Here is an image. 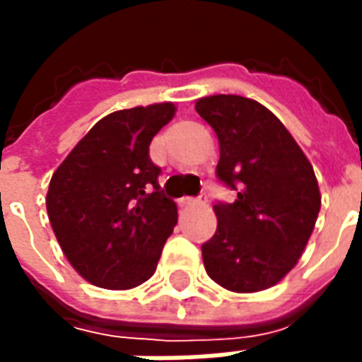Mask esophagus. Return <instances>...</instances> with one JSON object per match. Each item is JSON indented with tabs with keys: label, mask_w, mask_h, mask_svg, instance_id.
I'll use <instances>...</instances> for the list:
<instances>
[{
	"label": "esophagus",
	"mask_w": 362,
	"mask_h": 362,
	"mask_svg": "<svg viewBox=\"0 0 362 362\" xmlns=\"http://www.w3.org/2000/svg\"><path fill=\"white\" fill-rule=\"evenodd\" d=\"M194 204H202V197H180V199H178V205H180V207H186V205Z\"/></svg>",
	"instance_id": "1"
}]
</instances>
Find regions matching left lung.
I'll return each instance as SVG.
<instances>
[{"label":"left lung","instance_id":"left-lung-1","mask_svg":"<svg viewBox=\"0 0 362 362\" xmlns=\"http://www.w3.org/2000/svg\"><path fill=\"white\" fill-rule=\"evenodd\" d=\"M196 110L219 137L217 180L236 192L233 204L213 205L205 272L235 293L273 287L296 266L318 219L314 168L279 118L252 98L205 96Z\"/></svg>","mask_w":362,"mask_h":362}]
</instances>
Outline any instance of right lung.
Here are the masks:
<instances>
[{
  "label": "right lung",
  "mask_w": 362,
  "mask_h": 362,
  "mask_svg": "<svg viewBox=\"0 0 362 362\" xmlns=\"http://www.w3.org/2000/svg\"><path fill=\"white\" fill-rule=\"evenodd\" d=\"M173 103L135 106L98 119L54 173L46 209L62 250L83 279L132 288L149 279L178 221L158 186L151 139Z\"/></svg>",
  "instance_id": "1"
}]
</instances>
